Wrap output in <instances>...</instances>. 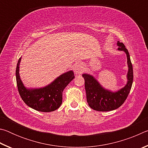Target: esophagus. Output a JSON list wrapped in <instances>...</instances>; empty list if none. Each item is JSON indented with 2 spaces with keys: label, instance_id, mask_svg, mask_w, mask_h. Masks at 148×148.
Segmentation results:
<instances>
[{
  "label": "esophagus",
  "instance_id": "esophagus-1",
  "mask_svg": "<svg viewBox=\"0 0 148 148\" xmlns=\"http://www.w3.org/2000/svg\"><path fill=\"white\" fill-rule=\"evenodd\" d=\"M84 69V66L82 63H77L74 65V72L76 74H81Z\"/></svg>",
  "mask_w": 148,
  "mask_h": 148
}]
</instances>
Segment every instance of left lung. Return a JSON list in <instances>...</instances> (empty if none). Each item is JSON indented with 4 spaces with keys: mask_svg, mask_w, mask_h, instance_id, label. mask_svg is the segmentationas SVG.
Instances as JSON below:
<instances>
[{
    "mask_svg": "<svg viewBox=\"0 0 148 148\" xmlns=\"http://www.w3.org/2000/svg\"><path fill=\"white\" fill-rule=\"evenodd\" d=\"M118 49L124 51L127 54L129 71L127 74V84L123 88L117 92H111L104 89L99 82L89 74H83L85 79L86 98L89 106L97 111L107 112L118 108L124 103L131 91L133 81V70L128 50L125 45L117 42Z\"/></svg>",
    "mask_w": 148,
    "mask_h": 148,
    "instance_id": "left-lung-1",
    "label": "left lung"
}]
</instances>
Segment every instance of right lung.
Listing matches in <instances>:
<instances>
[{"instance_id": "add662e5", "label": "right lung", "mask_w": 148, "mask_h": 148, "mask_svg": "<svg viewBox=\"0 0 148 148\" xmlns=\"http://www.w3.org/2000/svg\"><path fill=\"white\" fill-rule=\"evenodd\" d=\"M21 57L17 64L16 76L17 86L21 99L27 106L39 112H49L59 108L62 104V91L74 78L72 71L62 74L51 84L40 89H27L19 77Z\"/></svg>"}]
</instances>
